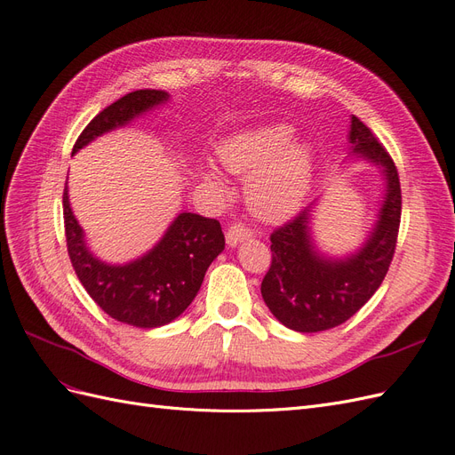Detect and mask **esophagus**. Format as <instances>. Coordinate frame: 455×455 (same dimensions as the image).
Wrapping results in <instances>:
<instances>
[{
	"mask_svg": "<svg viewBox=\"0 0 455 455\" xmlns=\"http://www.w3.org/2000/svg\"><path fill=\"white\" fill-rule=\"evenodd\" d=\"M252 235V231L249 228H244L243 224H233L228 233H226V241H228V246H237L239 243H243L244 239H249Z\"/></svg>",
	"mask_w": 455,
	"mask_h": 455,
	"instance_id": "34e87169",
	"label": "esophagus"
}]
</instances>
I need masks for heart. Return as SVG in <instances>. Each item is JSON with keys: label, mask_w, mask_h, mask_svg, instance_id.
<instances>
[{"label": "heart", "mask_w": 455, "mask_h": 455, "mask_svg": "<svg viewBox=\"0 0 455 455\" xmlns=\"http://www.w3.org/2000/svg\"><path fill=\"white\" fill-rule=\"evenodd\" d=\"M294 132L288 123H267L220 144L218 156L226 169L239 176L253 174L246 196L252 211L264 220L294 214L309 191L313 149L306 142H292Z\"/></svg>", "instance_id": "heart-1"}]
</instances>
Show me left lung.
Segmentation results:
<instances>
[{"mask_svg":"<svg viewBox=\"0 0 455 455\" xmlns=\"http://www.w3.org/2000/svg\"><path fill=\"white\" fill-rule=\"evenodd\" d=\"M349 156L371 163L383 176L376 222L359 249L346 256L323 252L313 235L319 199L271 235V267L261 298L275 319L296 332L313 334L339 326L381 286L395 254L401 226V182L393 159L359 117H351Z\"/></svg>","mask_w":455,"mask_h":455,"instance_id":"8db88e82","label":"left lung"}]
</instances>
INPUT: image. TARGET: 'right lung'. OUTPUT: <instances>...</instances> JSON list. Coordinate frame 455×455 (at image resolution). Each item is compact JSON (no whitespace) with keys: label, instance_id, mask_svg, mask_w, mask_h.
Segmentation results:
<instances>
[{"label":"right lung","instance_id":"1","mask_svg":"<svg viewBox=\"0 0 455 455\" xmlns=\"http://www.w3.org/2000/svg\"><path fill=\"white\" fill-rule=\"evenodd\" d=\"M169 99V92L156 89L125 94L89 123L72 156L99 136L127 127L136 117L167 104ZM62 203L68 254L77 279L104 313L136 328H157L178 319L197 296L206 269L226 246L218 220L180 212L154 249L127 264H108L91 252L85 231L72 212L68 186Z\"/></svg>","mask_w":455,"mask_h":455}]
</instances>
